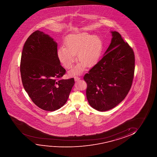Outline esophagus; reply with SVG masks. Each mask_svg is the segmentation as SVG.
Segmentation results:
<instances>
[{
    "instance_id": "1",
    "label": "esophagus",
    "mask_w": 157,
    "mask_h": 157,
    "mask_svg": "<svg viewBox=\"0 0 157 157\" xmlns=\"http://www.w3.org/2000/svg\"><path fill=\"white\" fill-rule=\"evenodd\" d=\"M80 79V78L78 77V76L75 77V81H78V80H79Z\"/></svg>"
}]
</instances>
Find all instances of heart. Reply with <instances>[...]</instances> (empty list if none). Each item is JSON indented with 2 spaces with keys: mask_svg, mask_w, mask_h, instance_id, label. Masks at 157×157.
Instances as JSON below:
<instances>
[{
  "mask_svg": "<svg viewBox=\"0 0 157 157\" xmlns=\"http://www.w3.org/2000/svg\"><path fill=\"white\" fill-rule=\"evenodd\" d=\"M65 46H61L57 51L58 58L67 69L73 67L77 59L80 62L70 72L71 75L81 73L85 66L93 67L97 63L101 55L102 44L97 35L87 33L71 35L65 41Z\"/></svg>",
  "mask_w": 157,
  "mask_h": 157,
  "instance_id": "b5f03b06",
  "label": "heart"
}]
</instances>
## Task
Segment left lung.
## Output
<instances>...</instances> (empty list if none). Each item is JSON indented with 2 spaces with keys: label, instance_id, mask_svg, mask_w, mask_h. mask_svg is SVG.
I'll list each match as a JSON object with an SVG mask.
<instances>
[{
  "label": "left lung",
  "instance_id": "1",
  "mask_svg": "<svg viewBox=\"0 0 157 157\" xmlns=\"http://www.w3.org/2000/svg\"><path fill=\"white\" fill-rule=\"evenodd\" d=\"M111 33L112 41L105 55L84 77L88 103L99 112L111 109L122 101L134 77L133 50L119 33Z\"/></svg>",
  "mask_w": 157,
  "mask_h": 157
}]
</instances>
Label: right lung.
<instances>
[{"label":"right lung","mask_w":157,"mask_h":157,"mask_svg":"<svg viewBox=\"0 0 157 157\" xmlns=\"http://www.w3.org/2000/svg\"><path fill=\"white\" fill-rule=\"evenodd\" d=\"M57 56V44L42 32L33 33L24 45L20 73L24 88L42 109L55 111L64 105L74 78L62 79L66 73Z\"/></svg>","instance_id":"add662e5"}]
</instances>
